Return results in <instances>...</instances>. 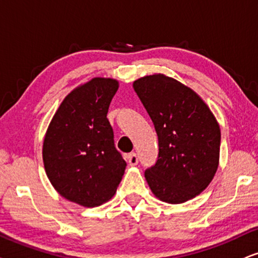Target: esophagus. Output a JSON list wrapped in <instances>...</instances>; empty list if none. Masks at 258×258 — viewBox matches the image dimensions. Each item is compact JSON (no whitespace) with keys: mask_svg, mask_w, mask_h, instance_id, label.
Here are the masks:
<instances>
[{"mask_svg":"<svg viewBox=\"0 0 258 258\" xmlns=\"http://www.w3.org/2000/svg\"><path fill=\"white\" fill-rule=\"evenodd\" d=\"M127 162H128V164L130 165H137L138 164V156H137V153H135V152H132V153H128V155H127Z\"/></svg>","mask_w":258,"mask_h":258,"instance_id":"esophagus-1","label":"esophagus"}]
</instances>
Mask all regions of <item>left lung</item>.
<instances>
[{"instance_id": "left-lung-1", "label": "left lung", "mask_w": 258, "mask_h": 258, "mask_svg": "<svg viewBox=\"0 0 258 258\" xmlns=\"http://www.w3.org/2000/svg\"><path fill=\"white\" fill-rule=\"evenodd\" d=\"M133 88L158 136V159L145 171L156 198L182 204L213 180L220 153V127L205 101L190 88L163 74L144 76Z\"/></svg>"}]
</instances>
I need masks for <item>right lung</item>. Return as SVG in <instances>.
<instances>
[{"mask_svg":"<svg viewBox=\"0 0 258 258\" xmlns=\"http://www.w3.org/2000/svg\"><path fill=\"white\" fill-rule=\"evenodd\" d=\"M119 88L114 78L95 77L70 91L54 113L42 144V161L53 188L84 207L115 194L126 162L114 146L107 113Z\"/></svg>","mask_w":258,"mask_h":258,"instance_id":"1","label":"right lung"}]
</instances>
